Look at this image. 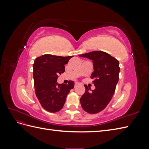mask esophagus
<instances>
[{"mask_svg":"<svg viewBox=\"0 0 149 149\" xmlns=\"http://www.w3.org/2000/svg\"><path fill=\"white\" fill-rule=\"evenodd\" d=\"M78 85H79V84H78V83H76L74 84V88H76V87H77Z\"/></svg>","mask_w":149,"mask_h":149,"instance_id":"1","label":"esophagus"}]
</instances>
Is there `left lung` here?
Segmentation results:
<instances>
[{"label":"left lung","mask_w":149,"mask_h":149,"mask_svg":"<svg viewBox=\"0 0 149 149\" xmlns=\"http://www.w3.org/2000/svg\"><path fill=\"white\" fill-rule=\"evenodd\" d=\"M93 60L94 71L91 78L95 89L84 85L85 93L80 98L83 109L89 114L102 111L111 101L119 81V62L104 52L93 51L79 55Z\"/></svg>","instance_id":"1"}]
</instances>
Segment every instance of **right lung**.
Wrapping results in <instances>:
<instances>
[{"label": "right lung", "mask_w": 149, "mask_h": 149, "mask_svg": "<svg viewBox=\"0 0 149 149\" xmlns=\"http://www.w3.org/2000/svg\"><path fill=\"white\" fill-rule=\"evenodd\" d=\"M73 56L43 55L35 60L33 76L35 94L43 109L49 112L62 109L67 95L74 88L72 81L66 84L56 83L58 76L65 72V65Z\"/></svg>", "instance_id": "add662e5"}]
</instances>
